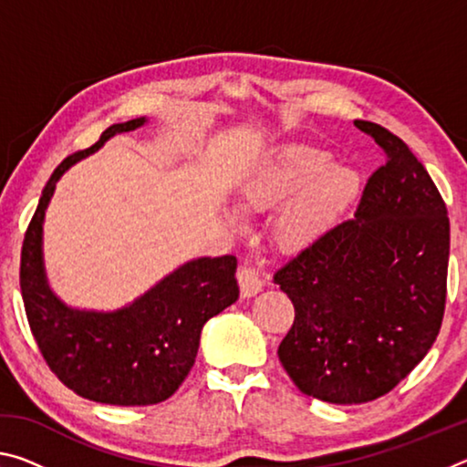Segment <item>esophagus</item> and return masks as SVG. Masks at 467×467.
Listing matches in <instances>:
<instances>
[{"label":"esophagus","instance_id":"34e87169","mask_svg":"<svg viewBox=\"0 0 467 467\" xmlns=\"http://www.w3.org/2000/svg\"><path fill=\"white\" fill-rule=\"evenodd\" d=\"M236 280H239L241 295L243 296H255L264 286V280L259 278V274L249 265H241L239 272H236Z\"/></svg>","mask_w":467,"mask_h":467}]
</instances>
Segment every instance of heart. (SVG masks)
Listing matches in <instances>:
<instances>
[{
    "label": "heart",
    "instance_id": "1",
    "mask_svg": "<svg viewBox=\"0 0 467 467\" xmlns=\"http://www.w3.org/2000/svg\"><path fill=\"white\" fill-rule=\"evenodd\" d=\"M360 192L358 172L334 164L327 150L286 146L244 179L243 212L278 210L270 239L280 251L298 253L326 236Z\"/></svg>",
    "mask_w": 467,
    "mask_h": 467
}]
</instances>
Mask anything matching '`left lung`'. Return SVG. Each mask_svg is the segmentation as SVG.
Returning <instances> with one entry per match:
<instances>
[{"instance_id":"8db88e82","label":"left lung","mask_w":467,"mask_h":467,"mask_svg":"<svg viewBox=\"0 0 467 467\" xmlns=\"http://www.w3.org/2000/svg\"><path fill=\"white\" fill-rule=\"evenodd\" d=\"M354 125L383 152L357 214L274 274L295 305L282 367L303 393L344 406L389 393L426 357L449 265L447 208L422 162L381 125Z\"/></svg>"}]
</instances>
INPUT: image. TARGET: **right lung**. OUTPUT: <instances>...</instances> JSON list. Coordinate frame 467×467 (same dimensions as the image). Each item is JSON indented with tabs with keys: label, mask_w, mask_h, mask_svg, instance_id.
I'll return each instance as SVG.
<instances>
[{
	"label": "right lung",
	"mask_w": 467,
	"mask_h": 467,
	"mask_svg": "<svg viewBox=\"0 0 467 467\" xmlns=\"http://www.w3.org/2000/svg\"><path fill=\"white\" fill-rule=\"evenodd\" d=\"M146 117L115 123L88 150L67 156L47 181L22 243L20 288L30 331L59 381L86 400L150 406L169 400L192 370L203 323L239 298L236 257H200L162 278L123 309L67 306L49 288L43 264V220L55 185L74 162Z\"/></svg>",
	"instance_id": "right-lung-1"
}]
</instances>
